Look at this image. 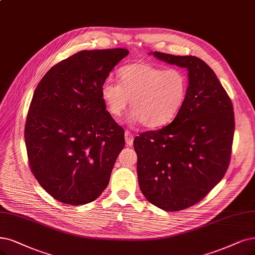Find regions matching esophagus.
<instances>
[{
    "label": "esophagus",
    "mask_w": 255,
    "mask_h": 255,
    "mask_svg": "<svg viewBox=\"0 0 255 255\" xmlns=\"http://www.w3.org/2000/svg\"><path fill=\"white\" fill-rule=\"evenodd\" d=\"M133 138H134L133 134L131 133L129 130H126V131H125V140H126L127 146H132V144H133Z\"/></svg>",
    "instance_id": "esophagus-1"
}]
</instances>
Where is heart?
Returning a JSON list of instances; mask_svg holds the SVG:
<instances>
[{"label": "heart", "mask_w": 255, "mask_h": 255, "mask_svg": "<svg viewBox=\"0 0 255 255\" xmlns=\"http://www.w3.org/2000/svg\"><path fill=\"white\" fill-rule=\"evenodd\" d=\"M119 77L120 83L108 79L101 86L102 100L112 117H121L131 99L129 120L158 128L173 121L184 105L188 82L181 70L135 63L123 67Z\"/></svg>", "instance_id": "1"}]
</instances>
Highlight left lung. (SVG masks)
I'll list each match as a JSON object with an SVG mask.
<instances>
[{
    "label": "left lung",
    "mask_w": 255,
    "mask_h": 255,
    "mask_svg": "<svg viewBox=\"0 0 255 255\" xmlns=\"http://www.w3.org/2000/svg\"><path fill=\"white\" fill-rule=\"evenodd\" d=\"M188 70L184 105L170 124L134 137L137 178L146 199L165 211L202 201L227 171L234 134L232 102L214 71L192 55L154 51Z\"/></svg>",
    "instance_id": "obj_1"
}]
</instances>
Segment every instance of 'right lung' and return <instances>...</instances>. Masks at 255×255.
<instances>
[{
  "label": "right lung",
  "mask_w": 255,
  "mask_h": 255,
  "mask_svg": "<svg viewBox=\"0 0 255 255\" xmlns=\"http://www.w3.org/2000/svg\"><path fill=\"white\" fill-rule=\"evenodd\" d=\"M128 53L82 50L51 67L34 90L24 132L28 161L61 203L93 202L108 186L125 132L106 110L101 86Z\"/></svg>",
  "instance_id": "1"
}]
</instances>
